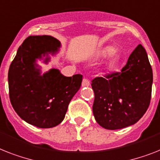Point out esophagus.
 <instances>
[{
	"label": "esophagus",
	"instance_id": "1",
	"mask_svg": "<svg viewBox=\"0 0 160 160\" xmlns=\"http://www.w3.org/2000/svg\"><path fill=\"white\" fill-rule=\"evenodd\" d=\"M82 87H88V86H90V81L88 78H84L82 79Z\"/></svg>",
	"mask_w": 160,
	"mask_h": 160
}]
</instances>
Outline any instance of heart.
Instances as JSON below:
<instances>
[{
    "instance_id": "b5f03b06",
    "label": "heart",
    "mask_w": 160,
    "mask_h": 160,
    "mask_svg": "<svg viewBox=\"0 0 160 160\" xmlns=\"http://www.w3.org/2000/svg\"><path fill=\"white\" fill-rule=\"evenodd\" d=\"M113 51H114V48H113V47H106L105 50H104V51H103V53H102V55L103 56H106V55H111ZM115 60H116L115 59H113V63H114V62H115Z\"/></svg>"
}]
</instances>
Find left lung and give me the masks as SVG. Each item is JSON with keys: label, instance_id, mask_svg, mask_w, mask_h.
Wrapping results in <instances>:
<instances>
[{"label": "left lung", "instance_id": "8db88e82", "mask_svg": "<svg viewBox=\"0 0 160 160\" xmlns=\"http://www.w3.org/2000/svg\"><path fill=\"white\" fill-rule=\"evenodd\" d=\"M153 72L146 50L140 44L120 72H108L92 80L95 119L109 130L132 125L150 103Z\"/></svg>", "mask_w": 160, "mask_h": 160}]
</instances>
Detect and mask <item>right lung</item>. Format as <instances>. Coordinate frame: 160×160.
Here are the masks:
<instances>
[{"instance_id": "obj_1", "label": "right lung", "mask_w": 160, "mask_h": 160, "mask_svg": "<svg viewBox=\"0 0 160 160\" xmlns=\"http://www.w3.org/2000/svg\"><path fill=\"white\" fill-rule=\"evenodd\" d=\"M58 47L59 41L51 36H30L18 47L8 72L12 106L25 122L41 128H53L64 120L82 81V75L64 77L55 68L40 74L36 59L55 53Z\"/></svg>"}]
</instances>
